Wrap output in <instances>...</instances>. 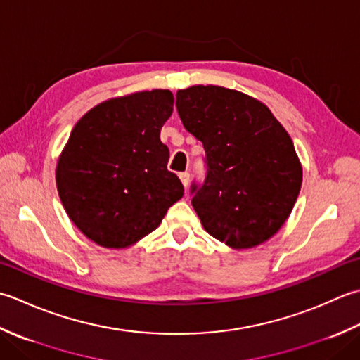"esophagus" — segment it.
Masks as SVG:
<instances>
[{
	"label": "esophagus",
	"mask_w": 360,
	"mask_h": 360,
	"mask_svg": "<svg viewBox=\"0 0 360 360\" xmlns=\"http://www.w3.org/2000/svg\"><path fill=\"white\" fill-rule=\"evenodd\" d=\"M180 180H181V183H183V186H188V183H189V172H181L180 174Z\"/></svg>",
	"instance_id": "obj_1"
}]
</instances>
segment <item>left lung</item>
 I'll return each mask as SVG.
<instances>
[{"mask_svg":"<svg viewBox=\"0 0 360 360\" xmlns=\"http://www.w3.org/2000/svg\"><path fill=\"white\" fill-rule=\"evenodd\" d=\"M175 98L183 126L205 149L207 174L189 189L203 229L234 248L266 242L302 188L288 131L259 101L229 88L197 85Z\"/></svg>","mask_w":360,"mask_h":360,"instance_id":"8db88e82","label":"left lung"}]
</instances>
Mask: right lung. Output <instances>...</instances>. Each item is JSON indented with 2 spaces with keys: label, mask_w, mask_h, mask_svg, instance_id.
I'll return each instance as SVG.
<instances>
[{
  "label": "right lung",
  "mask_w": 360,
  "mask_h": 360,
  "mask_svg": "<svg viewBox=\"0 0 360 360\" xmlns=\"http://www.w3.org/2000/svg\"><path fill=\"white\" fill-rule=\"evenodd\" d=\"M172 102L167 90L135 93L102 102L72 129L57 163V189L71 221L96 244H134L183 197L160 139Z\"/></svg>",
  "instance_id": "1"
}]
</instances>
